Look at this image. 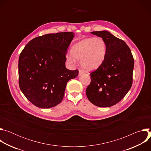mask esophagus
I'll use <instances>...</instances> for the list:
<instances>
[{
  "instance_id": "34e87169",
  "label": "esophagus",
  "mask_w": 151,
  "mask_h": 151,
  "mask_svg": "<svg viewBox=\"0 0 151 151\" xmlns=\"http://www.w3.org/2000/svg\"><path fill=\"white\" fill-rule=\"evenodd\" d=\"M83 73H84V72H83V70H82V69H79V75H82Z\"/></svg>"
}]
</instances>
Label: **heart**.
Listing matches in <instances>:
<instances>
[{"label":"heart","instance_id":"1","mask_svg":"<svg viewBox=\"0 0 151 151\" xmlns=\"http://www.w3.org/2000/svg\"><path fill=\"white\" fill-rule=\"evenodd\" d=\"M106 50V42L101 37L85 38L73 46L72 53L68 54L67 58L72 63L76 59L82 60V66L85 70H94L103 63Z\"/></svg>","mask_w":151,"mask_h":151}]
</instances>
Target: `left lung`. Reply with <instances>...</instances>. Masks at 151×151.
Wrapping results in <instances>:
<instances>
[{"instance_id":"left-lung-1","label":"left lung","mask_w":151,"mask_h":151,"mask_svg":"<svg viewBox=\"0 0 151 151\" xmlns=\"http://www.w3.org/2000/svg\"><path fill=\"white\" fill-rule=\"evenodd\" d=\"M91 33L104 40L107 50L101 65L90 73L86 94L93 104L111 107L120 101L132 87L134 58L126 43L109 32Z\"/></svg>"}]
</instances>
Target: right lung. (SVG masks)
Listing matches in <instances>:
<instances>
[{
  "instance_id": "1",
  "label": "right lung",
  "mask_w": 151,
  "mask_h": 151,
  "mask_svg": "<svg viewBox=\"0 0 151 151\" xmlns=\"http://www.w3.org/2000/svg\"><path fill=\"white\" fill-rule=\"evenodd\" d=\"M73 32L47 34L31 40L18 60L19 87L35 106L48 109L63 99L67 82L78 70L65 66L67 50Z\"/></svg>"
}]
</instances>
